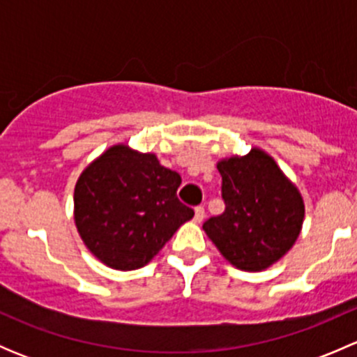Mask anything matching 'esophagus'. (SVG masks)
<instances>
[{
  "label": "esophagus",
  "mask_w": 357,
  "mask_h": 357,
  "mask_svg": "<svg viewBox=\"0 0 357 357\" xmlns=\"http://www.w3.org/2000/svg\"><path fill=\"white\" fill-rule=\"evenodd\" d=\"M204 218H205V208L202 207V205H199V207H195V222H202L204 221Z\"/></svg>",
  "instance_id": "esophagus-1"
}]
</instances>
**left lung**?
<instances>
[{
  "mask_svg": "<svg viewBox=\"0 0 357 357\" xmlns=\"http://www.w3.org/2000/svg\"><path fill=\"white\" fill-rule=\"evenodd\" d=\"M225 212L204 222L222 255L245 271H261L290 250L304 221L301 193L262 150L218 164Z\"/></svg>",
  "mask_w": 357,
  "mask_h": 357,
  "instance_id": "left-lung-1",
  "label": "left lung"
}]
</instances>
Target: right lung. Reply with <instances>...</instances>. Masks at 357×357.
<instances>
[{"label": "right lung", "mask_w": 357, "mask_h": 357, "mask_svg": "<svg viewBox=\"0 0 357 357\" xmlns=\"http://www.w3.org/2000/svg\"><path fill=\"white\" fill-rule=\"evenodd\" d=\"M179 185L181 176L158 164L153 153L112 146L75 185V226L82 242L110 268H142L195 214L178 199Z\"/></svg>", "instance_id": "1"}]
</instances>
